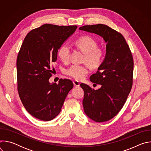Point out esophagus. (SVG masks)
Here are the masks:
<instances>
[{
	"label": "esophagus",
	"mask_w": 151,
	"mask_h": 151,
	"mask_svg": "<svg viewBox=\"0 0 151 151\" xmlns=\"http://www.w3.org/2000/svg\"><path fill=\"white\" fill-rule=\"evenodd\" d=\"M73 83L74 86H75V87H79V86L80 85V83L79 82V81H76V80L73 81Z\"/></svg>",
	"instance_id": "esophagus-1"
}]
</instances>
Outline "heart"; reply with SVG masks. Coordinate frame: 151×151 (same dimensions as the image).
<instances>
[{
  "label": "heart",
  "instance_id": "1",
  "mask_svg": "<svg viewBox=\"0 0 151 151\" xmlns=\"http://www.w3.org/2000/svg\"><path fill=\"white\" fill-rule=\"evenodd\" d=\"M75 45L85 54L84 61L87 62L92 68L99 67L103 60L104 53L102 49L97 47V42L90 36H83L77 39ZM70 48L68 45L60 47L58 55L64 63L70 60ZM89 68L87 65L73 64L65 70V73L76 79L81 80L89 73Z\"/></svg>",
  "mask_w": 151,
  "mask_h": 151
}]
</instances>
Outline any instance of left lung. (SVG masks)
I'll return each instance as SVG.
<instances>
[{
    "label": "left lung",
    "instance_id": "1",
    "mask_svg": "<svg viewBox=\"0 0 151 151\" xmlns=\"http://www.w3.org/2000/svg\"><path fill=\"white\" fill-rule=\"evenodd\" d=\"M79 30L101 36L106 42L105 58L90 81L101 85L92 89L85 83L82 104L85 114L97 122L107 121L122 108L133 85L134 62L132 52L124 36L102 24L87 25Z\"/></svg>",
    "mask_w": 151,
    "mask_h": 151
}]
</instances>
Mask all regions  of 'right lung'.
<instances>
[{"label": "right lung", "instance_id": "obj_1", "mask_svg": "<svg viewBox=\"0 0 151 151\" xmlns=\"http://www.w3.org/2000/svg\"><path fill=\"white\" fill-rule=\"evenodd\" d=\"M76 29L45 24L32 30L21 45L17 59V90L26 111L37 119L55 118L73 87L69 79L50 83L49 79L58 49Z\"/></svg>", "mask_w": 151, "mask_h": 151}]
</instances>
